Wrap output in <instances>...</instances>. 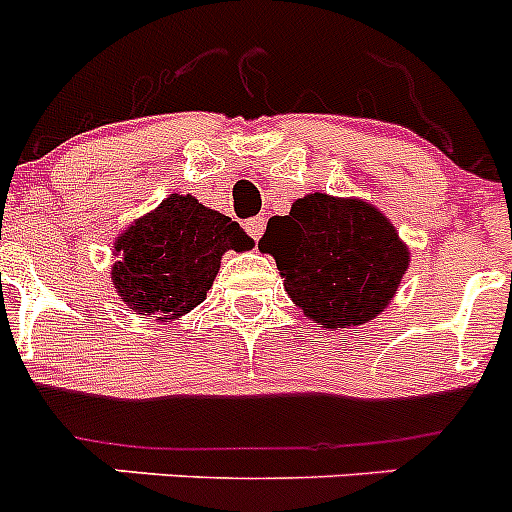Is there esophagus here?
<instances>
[{"mask_svg": "<svg viewBox=\"0 0 512 512\" xmlns=\"http://www.w3.org/2000/svg\"><path fill=\"white\" fill-rule=\"evenodd\" d=\"M246 230H248V235H251L253 241H259L261 235H264V230H266V220L264 217H251V220H246Z\"/></svg>", "mask_w": 512, "mask_h": 512, "instance_id": "esophagus-1", "label": "esophagus"}]
</instances>
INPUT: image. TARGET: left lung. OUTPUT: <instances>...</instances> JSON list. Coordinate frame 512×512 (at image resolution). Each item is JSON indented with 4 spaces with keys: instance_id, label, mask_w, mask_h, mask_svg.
<instances>
[{
    "instance_id": "obj_1",
    "label": "left lung",
    "mask_w": 512,
    "mask_h": 512,
    "mask_svg": "<svg viewBox=\"0 0 512 512\" xmlns=\"http://www.w3.org/2000/svg\"><path fill=\"white\" fill-rule=\"evenodd\" d=\"M259 248L277 259L292 302L323 328L372 320L408 269V248L382 212L320 192L271 217Z\"/></svg>"
}]
</instances>
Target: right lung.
Instances as JSON below:
<instances>
[{
	"instance_id": "1",
	"label": "right lung",
	"mask_w": 512,
	"mask_h": 512,
	"mask_svg": "<svg viewBox=\"0 0 512 512\" xmlns=\"http://www.w3.org/2000/svg\"><path fill=\"white\" fill-rule=\"evenodd\" d=\"M251 246L235 220L171 194L117 238L112 282L133 312L174 320L205 300L225 251Z\"/></svg>"
}]
</instances>
